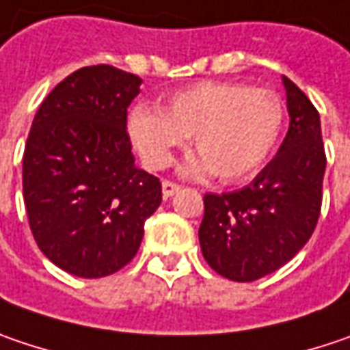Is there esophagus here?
I'll use <instances>...</instances> for the list:
<instances>
[{
  "mask_svg": "<svg viewBox=\"0 0 350 350\" xmlns=\"http://www.w3.org/2000/svg\"><path fill=\"white\" fill-rule=\"evenodd\" d=\"M178 190H180V186L174 184V182H168V180H164V182H162V196H164V198L174 196Z\"/></svg>",
  "mask_w": 350,
  "mask_h": 350,
  "instance_id": "1",
  "label": "esophagus"
}]
</instances>
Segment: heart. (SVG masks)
<instances>
[{"instance_id": "obj_1", "label": "heart", "mask_w": 350, "mask_h": 350, "mask_svg": "<svg viewBox=\"0 0 350 350\" xmlns=\"http://www.w3.org/2000/svg\"><path fill=\"white\" fill-rule=\"evenodd\" d=\"M283 105L265 89L237 83H198L166 98L158 109L136 107L129 116L134 148L146 166L164 168L190 136L196 156L184 170L214 172L237 182L263 166L283 129Z\"/></svg>"}]
</instances>
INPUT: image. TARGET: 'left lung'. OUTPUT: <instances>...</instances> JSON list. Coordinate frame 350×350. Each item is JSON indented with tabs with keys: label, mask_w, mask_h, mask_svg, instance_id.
Segmentation results:
<instances>
[{
	"label": "left lung",
	"mask_w": 350,
	"mask_h": 350,
	"mask_svg": "<svg viewBox=\"0 0 350 350\" xmlns=\"http://www.w3.org/2000/svg\"><path fill=\"white\" fill-rule=\"evenodd\" d=\"M289 131L275 158L241 190L204 196L200 247L232 281H256L297 256L317 226L325 148L317 109L283 77Z\"/></svg>",
	"instance_id": "left-lung-1"
}]
</instances>
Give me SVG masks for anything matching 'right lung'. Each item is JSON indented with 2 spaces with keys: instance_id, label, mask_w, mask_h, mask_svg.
<instances>
[{
  "instance_id": "right-lung-1",
  "label": "right lung",
  "mask_w": 350,
  "mask_h": 350,
  "mask_svg": "<svg viewBox=\"0 0 350 350\" xmlns=\"http://www.w3.org/2000/svg\"><path fill=\"white\" fill-rule=\"evenodd\" d=\"M142 79L83 67L41 103L23 152V200L45 257L77 278H107L138 252L162 202L156 176L134 164L126 109Z\"/></svg>"
}]
</instances>
